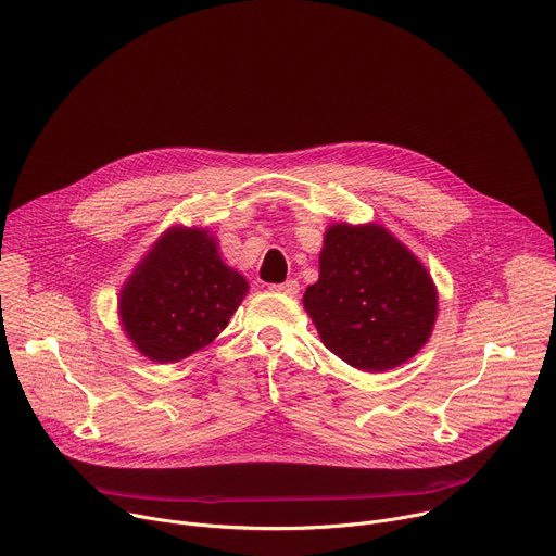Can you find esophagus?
<instances>
[{
    "mask_svg": "<svg viewBox=\"0 0 556 556\" xmlns=\"http://www.w3.org/2000/svg\"><path fill=\"white\" fill-rule=\"evenodd\" d=\"M271 291H276V293H282V295H298V291H300V285H298V280H287V282H282V285H274L271 287Z\"/></svg>",
    "mask_w": 556,
    "mask_h": 556,
    "instance_id": "1",
    "label": "esophagus"
}]
</instances>
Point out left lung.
<instances>
[{
  "label": "left lung",
  "mask_w": 556,
  "mask_h": 556,
  "mask_svg": "<svg viewBox=\"0 0 556 556\" xmlns=\"http://www.w3.org/2000/svg\"><path fill=\"white\" fill-rule=\"evenodd\" d=\"M325 346L366 374H384L428 342L438 287L408 247L378 223H333L320 276L302 295Z\"/></svg>",
  "instance_id": "1"
}]
</instances>
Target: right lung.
<instances>
[{
    "mask_svg": "<svg viewBox=\"0 0 556 556\" xmlns=\"http://www.w3.org/2000/svg\"><path fill=\"white\" fill-rule=\"evenodd\" d=\"M247 291L207 227L172 225L123 282L118 320L143 357L172 364L212 344Z\"/></svg>",
    "mask_w": 556,
    "mask_h": 556,
    "instance_id": "1",
    "label": "right lung"
}]
</instances>
